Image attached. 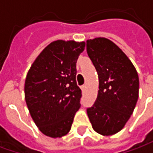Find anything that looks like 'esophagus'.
<instances>
[{
  "instance_id": "34e87169",
  "label": "esophagus",
  "mask_w": 153,
  "mask_h": 153,
  "mask_svg": "<svg viewBox=\"0 0 153 153\" xmlns=\"http://www.w3.org/2000/svg\"><path fill=\"white\" fill-rule=\"evenodd\" d=\"M81 89L83 91V93H84V91L86 90V86H85V85H82V86H81Z\"/></svg>"
}]
</instances>
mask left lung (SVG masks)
<instances>
[{"mask_svg":"<svg viewBox=\"0 0 153 153\" xmlns=\"http://www.w3.org/2000/svg\"><path fill=\"white\" fill-rule=\"evenodd\" d=\"M86 48L99 79L96 102L87 108V113L97 133L115 134L125 126L136 106L138 73L127 56L111 41L90 39Z\"/></svg>","mask_w":153,"mask_h":153,"instance_id":"8db88e82","label":"left lung"}]
</instances>
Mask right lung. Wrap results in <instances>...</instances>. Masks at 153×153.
<instances>
[{"label":"right lung","mask_w":153,"mask_h":153,"mask_svg":"<svg viewBox=\"0 0 153 153\" xmlns=\"http://www.w3.org/2000/svg\"><path fill=\"white\" fill-rule=\"evenodd\" d=\"M85 42L55 41L32 65L25 79V101L40 131L60 138L71 128L80 108L82 91L77 85L76 63Z\"/></svg>","instance_id":"right-lung-1"}]
</instances>
